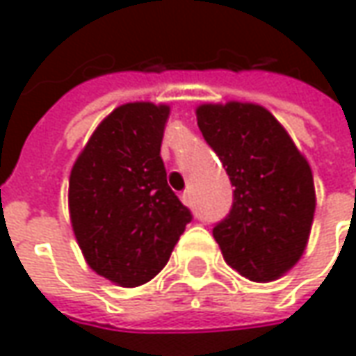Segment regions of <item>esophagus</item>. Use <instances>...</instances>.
Instances as JSON below:
<instances>
[{
	"label": "esophagus",
	"mask_w": 356,
	"mask_h": 356,
	"mask_svg": "<svg viewBox=\"0 0 356 356\" xmlns=\"http://www.w3.org/2000/svg\"><path fill=\"white\" fill-rule=\"evenodd\" d=\"M180 200H182L186 206H192V194H190V190H184L182 195H180Z\"/></svg>",
	"instance_id": "obj_1"
}]
</instances>
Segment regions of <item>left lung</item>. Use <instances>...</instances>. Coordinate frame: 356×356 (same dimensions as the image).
<instances>
[{"mask_svg": "<svg viewBox=\"0 0 356 356\" xmlns=\"http://www.w3.org/2000/svg\"><path fill=\"white\" fill-rule=\"evenodd\" d=\"M195 115L235 188L229 213L213 225L223 259L252 282L276 280L300 261L309 237L316 211L309 164L264 107L206 104Z\"/></svg>", "mask_w": 356, "mask_h": 356, "instance_id": "left-lung-1", "label": "left lung"}]
</instances>
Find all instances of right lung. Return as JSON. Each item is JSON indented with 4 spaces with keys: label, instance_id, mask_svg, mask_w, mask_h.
Here are the masks:
<instances>
[{
    "label": "right lung",
    "instance_id": "obj_1",
    "mask_svg": "<svg viewBox=\"0 0 356 356\" xmlns=\"http://www.w3.org/2000/svg\"><path fill=\"white\" fill-rule=\"evenodd\" d=\"M168 106L125 104L99 123L70 174V219L88 264L135 288L164 268L192 211L166 182Z\"/></svg>",
    "mask_w": 356,
    "mask_h": 356
}]
</instances>
